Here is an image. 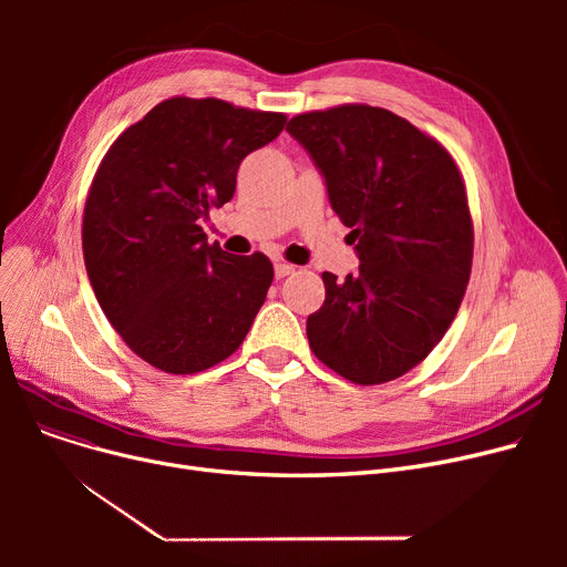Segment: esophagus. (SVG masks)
Instances as JSON below:
<instances>
[{"label":"esophagus","mask_w":567,"mask_h":567,"mask_svg":"<svg viewBox=\"0 0 567 567\" xmlns=\"http://www.w3.org/2000/svg\"><path fill=\"white\" fill-rule=\"evenodd\" d=\"M293 271H296V268H293L289 261H282V259L276 261V278H287V276H291Z\"/></svg>","instance_id":"34e87169"}]
</instances>
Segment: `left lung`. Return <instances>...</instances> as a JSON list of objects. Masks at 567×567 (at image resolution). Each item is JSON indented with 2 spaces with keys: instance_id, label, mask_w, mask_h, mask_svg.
Returning <instances> with one entry per match:
<instances>
[{
  "instance_id": "obj_1",
  "label": "left lung",
  "mask_w": 567,
  "mask_h": 567,
  "mask_svg": "<svg viewBox=\"0 0 567 567\" xmlns=\"http://www.w3.org/2000/svg\"><path fill=\"white\" fill-rule=\"evenodd\" d=\"M287 131L323 174L361 259L344 280L321 274L310 349L353 383L393 381L427 359L464 299L473 220L460 167L406 118L363 103L296 114Z\"/></svg>"
}]
</instances>
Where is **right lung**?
Returning <instances> with one entry per match:
<instances>
[{
    "mask_svg": "<svg viewBox=\"0 0 567 567\" xmlns=\"http://www.w3.org/2000/svg\"><path fill=\"white\" fill-rule=\"evenodd\" d=\"M282 112L174 96L107 148L82 218L99 306L142 361L169 374L218 365L241 347L274 282L264 252L229 255L197 225L236 188Z\"/></svg>",
    "mask_w": 567,
    "mask_h": 567,
    "instance_id": "1",
    "label": "right lung"
}]
</instances>
